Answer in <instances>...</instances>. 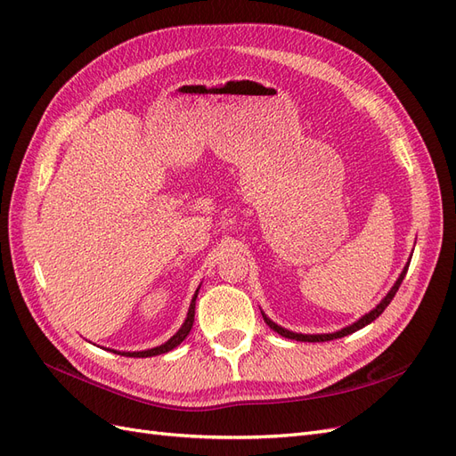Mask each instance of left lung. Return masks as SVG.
<instances>
[{
  "mask_svg": "<svg viewBox=\"0 0 456 456\" xmlns=\"http://www.w3.org/2000/svg\"><path fill=\"white\" fill-rule=\"evenodd\" d=\"M409 262H411V260H409ZM409 262L405 265L403 272L399 273V278L395 280V283H394V287L388 291V295H386L375 308H372L369 314L362 315L360 320L354 322L352 325H346V327H342L340 330H335V333H323V335H302V333H293V330H289V329H285V327H281V325H278V323H273L265 312H262V317H265L266 325H268L270 329H273L278 335H281V337H285V338H291V340H300V342H325V340H335V338H342V337H346V335H352V333H355V330H360V329H363L365 325H369L370 322H375L377 317L386 310V306L390 305L392 298H394L395 293H397L399 285H402V281H403V278H405L407 270H409Z\"/></svg>",
  "mask_w": 456,
  "mask_h": 456,
  "instance_id": "left-lung-1",
  "label": "left lung"
}]
</instances>
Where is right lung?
I'll list each match as a JSON object with an SVG mask.
<instances>
[{"label": "right lung", "instance_id": "1", "mask_svg": "<svg viewBox=\"0 0 456 456\" xmlns=\"http://www.w3.org/2000/svg\"><path fill=\"white\" fill-rule=\"evenodd\" d=\"M198 293H200V287L196 289V293H194V297H191V302H190V308H188V314H186V320H184V323H183V327L176 330V333L165 342V344H161V346H156V348H150V350H142V352H116V350H112V352H116V354H119V355H127V357H151V355H159V354H165V352H171L173 348H176L178 344H181L186 337H188V333H190V329H191V325H194V315H196V298H198Z\"/></svg>", "mask_w": 456, "mask_h": 456}]
</instances>
